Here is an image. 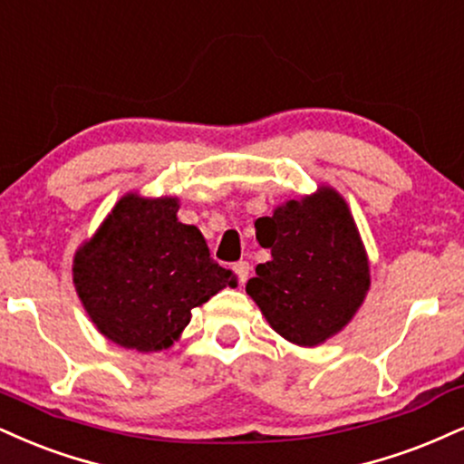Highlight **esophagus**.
Wrapping results in <instances>:
<instances>
[{
	"instance_id": "1",
	"label": "esophagus",
	"mask_w": 464,
	"mask_h": 464,
	"mask_svg": "<svg viewBox=\"0 0 464 464\" xmlns=\"http://www.w3.org/2000/svg\"><path fill=\"white\" fill-rule=\"evenodd\" d=\"M233 270H236V275L239 278V283H246L248 281V275H250V264L248 261H237L236 266H233Z\"/></svg>"
}]
</instances>
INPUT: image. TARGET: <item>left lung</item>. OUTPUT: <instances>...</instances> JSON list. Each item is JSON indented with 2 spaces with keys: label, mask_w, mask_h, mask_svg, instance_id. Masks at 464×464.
<instances>
[{
  "label": "left lung",
  "mask_w": 464,
  "mask_h": 464,
  "mask_svg": "<svg viewBox=\"0 0 464 464\" xmlns=\"http://www.w3.org/2000/svg\"><path fill=\"white\" fill-rule=\"evenodd\" d=\"M272 259L255 267L246 294L283 339L315 348L342 333L370 292V256L337 189L289 198L256 220Z\"/></svg>",
  "instance_id": "obj_1"
}]
</instances>
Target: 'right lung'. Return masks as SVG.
Segmentation results:
<instances>
[{"label":"right lung","instance_id":"obj_1","mask_svg":"<svg viewBox=\"0 0 464 464\" xmlns=\"http://www.w3.org/2000/svg\"><path fill=\"white\" fill-rule=\"evenodd\" d=\"M179 198L121 197L72 256V285L105 339L138 353L170 348L192 309L237 276L209 256L194 225L177 218Z\"/></svg>","mask_w":464,"mask_h":464}]
</instances>
